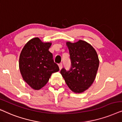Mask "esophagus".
<instances>
[{
    "mask_svg": "<svg viewBox=\"0 0 122 122\" xmlns=\"http://www.w3.org/2000/svg\"><path fill=\"white\" fill-rule=\"evenodd\" d=\"M58 67H59L60 70H61V69H62V63H60V64H58Z\"/></svg>",
    "mask_w": 122,
    "mask_h": 122,
    "instance_id": "obj_1",
    "label": "esophagus"
}]
</instances>
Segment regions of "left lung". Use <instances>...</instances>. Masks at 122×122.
I'll return each mask as SVG.
<instances>
[{"mask_svg":"<svg viewBox=\"0 0 122 122\" xmlns=\"http://www.w3.org/2000/svg\"><path fill=\"white\" fill-rule=\"evenodd\" d=\"M69 50L71 66L69 71L63 68L60 73L68 87L75 93H81L93 83L99 60L92 45L82 40L75 43L66 42Z\"/></svg>","mask_w":122,"mask_h":122,"instance_id":"left-lung-1","label":"left lung"}]
</instances>
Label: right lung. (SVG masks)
I'll return each mask as SVG.
<instances>
[{"mask_svg": "<svg viewBox=\"0 0 122 122\" xmlns=\"http://www.w3.org/2000/svg\"><path fill=\"white\" fill-rule=\"evenodd\" d=\"M51 45L36 37L29 41L21 51L19 60L20 74L23 80L35 90L43 87L52 74L59 71L52 54L48 51Z\"/></svg>", "mask_w": 122, "mask_h": 122, "instance_id": "1", "label": "right lung"}]
</instances>
